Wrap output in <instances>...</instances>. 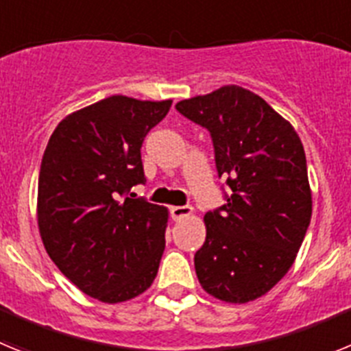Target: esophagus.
Instances as JSON below:
<instances>
[{"label": "esophagus", "mask_w": 351, "mask_h": 351, "mask_svg": "<svg viewBox=\"0 0 351 351\" xmlns=\"http://www.w3.org/2000/svg\"><path fill=\"white\" fill-rule=\"evenodd\" d=\"M193 213V207L190 206H173L172 209H170V214H172V218L176 219V221L182 218H188V216H191Z\"/></svg>", "instance_id": "obj_1"}]
</instances>
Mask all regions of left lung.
<instances>
[{"label":"left lung","mask_w":351,"mask_h":351,"mask_svg":"<svg viewBox=\"0 0 351 351\" xmlns=\"http://www.w3.org/2000/svg\"><path fill=\"white\" fill-rule=\"evenodd\" d=\"M176 108L209 130L216 169L232 190L225 206L204 216L197 278L223 302H251L290 271L311 221L304 145L290 121L235 84Z\"/></svg>","instance_id":"1"}]
</instances>
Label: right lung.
I'll return each instance as SVG.
<instances>
[{"label": "right lung", "instance_id": "obj_1", "mask_svg": "<svg viewBox=\"0 0 351 351\" xmlns=\"http://www.w3.org/2000/svg\"><path fill=\"white\" fill-rule=\"evenodd\" d=\"M170 105L108 96L68 114L43 153L36 197L43 246L71 283L105 304L135 299L158 274L169 209L126 193L144 182L142 142Z\"/></svg>", "mask_w": 351, "mask_h": 351}]
</instances>
